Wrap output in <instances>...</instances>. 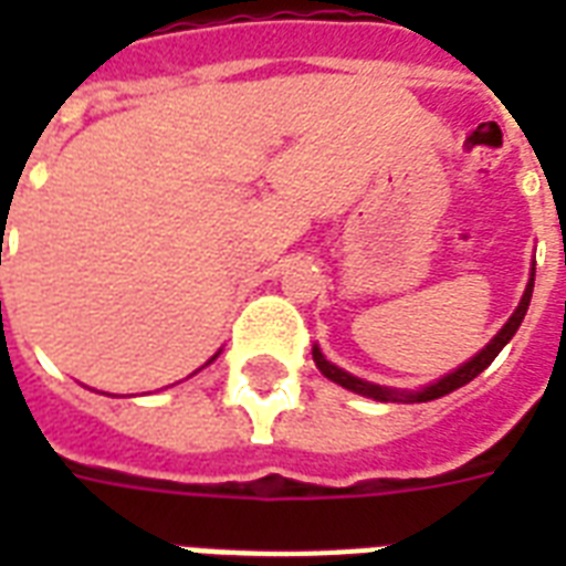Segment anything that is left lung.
<instances>
[{
	"label": "left lung",
	"mask_w": 566,
	"mask_h": 566,
	"mask_svg": "<svg viewBox=\"0 0 566 566\" xmlns=\"http://www.w3.org/2000/svg\"><path fill=\"white\" fill-rule=\"evenodd\" d=\"M532 291H535V273H532V279H528L526 293H523V300H520L517 311L511 314V319L505 323V326H502L500 335L493 337L491 344L484 346L482 353L475 355L473 361H467L464 367H458L455 373H449V376H443L440 381H434V385H429L426 390H420V394H399V390H387V387L370 385V381H361V378L349 376V373H344L332 361H326L317 346H314V361H317L319 373H323L326 378L337 381V385L346 387V390H355V394L378 399V402H429V399H438V396H447V394H452V390H458V387L470 385V381H473V378L484 370V367H491L493 358L502 353V346L509 344L511 337L517 335L520 323H523V317H526L528 302H532Z\"/></svg>",
	"instance_id": "obj_1"
}]
</instances>
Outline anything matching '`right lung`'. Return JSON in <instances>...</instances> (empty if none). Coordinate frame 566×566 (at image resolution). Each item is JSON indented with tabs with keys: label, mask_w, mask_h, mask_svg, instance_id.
Returning a JSON list of instances; mask_svg holds the SVG:
<instances>
[{
	"label": "right lung",
	"mask_w": 566,
	"mask_h": 566,
	"mask_svg": "<svg viewBox=\"0 0 566 566\" xmlns=\"http://www.w3.org/2000/svg\"><path fill=\"white\" fill-rule=\"evenodd\" d=\"M213 358H217V355H213ZM213 358H211V361H213Z\"/></svg>",
	"instance_id": "right-lung-1"
}]
</instances>
